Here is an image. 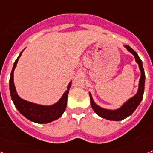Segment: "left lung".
Returning a JSON list of instances; mask_svg holds the SVG:
<instances>
[{
	"instance_id": "left-lung-1",
	"label": "left lung",
	"mask_w": 153,
	"mask_h": 153,
	"mask_svg": "<svg viewBox=\"0 0 153 153\" xmlns=\"http://www.w3.org/2000/svg\"><path fill=\"white\" fill-rule=\"evenodd\" d=\"M125 47L134 56L135 60H136V63L139 65L140 72H141V76H140V79L137 93L134 97H132V98L129 99V100H127L121 107L117 109H115V110L103 109V108L99 106L98 105H97L94 102L93 98H92L91 94L90 93V103H91V106L93 110H94V112L102 118L106 119V120H113V121H120V120H124L126 117H129L136 110L137 106L140 105L142 100H143L144 87H145L146 76L145 73H144V69H143V62L140 60V58L139 57L136 51L134 50H132L129 45H125Z\"/></svg>"
}]
</instances>
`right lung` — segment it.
<instances>
[{"instance_id": "obj_1", "label": "right lung", "mask_w": 153, "mask_h": 153, "mask_svg": "<svg viewBox=\"0 0 153 153\" xmlns=\"http://www.w3.org/2000/svg\"><path fill=\"white\" fill-rule=\"evenodd\" d=\"M23 51H22V52L20 53L17 60L13 63V69L10 74V81H9L10 96H11L13 104L17 110L24 117L32 122L36 123H48L52 121H54L61 117L67 107V97H68L69 90L71 86V82L68 84L67 90L63 93L60 100L52 106L39 105V104L33 103V102H28L21 99L17 93L14 83H13V71L17 66L19 58L22 54Z\"/></svg>"}]
</instances>
